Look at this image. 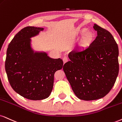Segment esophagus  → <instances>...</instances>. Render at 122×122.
I'll use <instances>...</instances> for the list:
<instances>
[{
  "label": "esophagus",
  "instance_id": "esophagus-1",
  "mask_svg": "<svg viewBox=\"0 0 122 122\" xmlns=\"http://www.w3.org/2000/svg\"><path fill=\"white\" fill-rule=\"evenodd\" d=\"M62 60H63V62L65 64V63L67 62V61H68V58H67V57H64V58H62Z\"/></svg>",
  "mask_w": 122,
  "mask_h": 122
}]
</instances>
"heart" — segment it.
I'll list each match as a JSON object with an SVG mask.
<instances>
[{
	"instance_id": "obj_1",
	"label": "heart",
	"mask_w": 122,
	"mask_h": 122,
	"mask_svg": "<svg viewBox=\"0 0 122 122\" xmlns=\"http://www.w3.org/2000/svg\"><path fill=\"white\" fill-rule=\"evenodd\" d=\"M80 34H82L79 41V46L83 48L89 47L93 42L95 35L91 31H87L86 28H83L80 30Z\"/></svg>"
}]
</instances>
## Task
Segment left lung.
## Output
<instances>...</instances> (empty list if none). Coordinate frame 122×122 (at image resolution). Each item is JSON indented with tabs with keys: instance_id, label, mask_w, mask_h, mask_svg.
<instances>
[{
	"instance_id": "8db88e82",
	"label": "left lung",
	"mask_w": 122,
	"mask_h": 122,
	"mask_svg": "<svg viewBox=\"0 0 122 122\" xmlns=\"http://www.w3.org/2000/svg\"><path fill=\"white\" fill-rule=\"evenodd\" d=\"M97 36L87 48H75L63 70L74 93L90 101L104 97L114 85L119 72V50L110 32L95 24Z\"/></svg>"
}]
</instances>
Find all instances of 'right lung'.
I'll use <instances>...</instances> for the list:
<instances>
[{
    "label": "right lung",
    "mask_w": 122,
    "mask_h": 122,
    "mask_svg": "<svg viewBox=\"0 0 122 122\" xmlns=\"http://www.w3.org/2000/svg\"><path fill=\"white\" fill-rule=\"evenodd\" d=\"M44 30L27 26L14 36L7 51L5 69L14 91L31 100L48 97L53 87L54 74L63 67L61 58H52L45 52L35 51L31 38Z\"/></svg>",
    "instance_id": "1"
}]
</instances>
